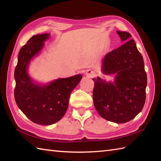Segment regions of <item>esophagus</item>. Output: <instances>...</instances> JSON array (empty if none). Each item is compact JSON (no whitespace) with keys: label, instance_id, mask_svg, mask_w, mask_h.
<instances>
[{"label":"esophagus","instance_id":"34e87169","mask_svg":"<svg viewBox=\"0 0 161 161\" xmlns=\"http://www.w3.org/2000/svg\"><path fill=\"white\" fill-rule=\"evenodd\" d=\"M86 75L88 77H94L96 74H95V72L92 70H88L86 73Z\"/></svg>","mask_w":161,"mask_h":161}]
</instances>
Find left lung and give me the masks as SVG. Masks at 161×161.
Wrapping results in <instances>:
<instances>
[{"label":"left lung","instance_id":"8db88e82","mask_svg":"<svg viewBox=\"0 0 161 161\" xmlns=\"http://www.w3.org/2000/svg\"><path fill=\"white\" fill-rule=\"evenodd\" d=\"M122 42L118 48L106 54L102 72L115 75L114 82L93 79L95 107L102 118L115 123L134 118L144 107L147 83L142 56L129 32L117 31Z\"/></svg>","mask_w":161,"mask_h":161}]
</instances>
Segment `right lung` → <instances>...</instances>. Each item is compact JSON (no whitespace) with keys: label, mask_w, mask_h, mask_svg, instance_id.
<instances>
[{"label":"right lung","mask_w":161,"mask_h":161,"mask_svg":"<svg viewBox=\"0 0 161 161\" xmlns=\"http://www.w3.org/2000/svg\"><path fill=\"white\" fill-rule=\"evenodd\" d=\"M49 34L31 37L20 48L14 70V98L21 111L33 122L50 125L58 122L66 114L71 92L82 78L81 75L58 79L43 86L36 84L28 73L32 58L44 46Z\"/></svg>","instance_id":"right-lung-1"}]
</instances>
